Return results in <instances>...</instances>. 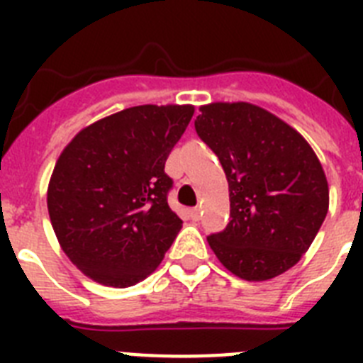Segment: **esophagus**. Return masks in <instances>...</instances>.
Instances as JSON below:
<instances>
[{
  "label": "esophagus",
  "mask_w": 363,
  "mask_h": 363,
  "mask_svg": "<svg viewBox=\"0 0 363 363\" xmlns=\"http://www.w3.org/2000/svg\"><path fill=\"white\" fill-rule=\"evenodd\" d=\"M189 214H191V218L194 221H198L201 218V207H194V209L189 211Z\"/></svg>",
  "instance_id": "34e87169"
}]
</instances>
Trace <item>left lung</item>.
<instances>
[{
	"label": "left lung",
	"instance_id": "left-lung-1",
	"mask_svg": "<svg viewBox=\"0 0 363 363\" xmlns=\"http://www.w3.org/2000/svg\"><path fill=\"white\" fill-rule=\"evenodd\" d=\"M194 129L229 182L230 220L207 236L223 267L249 281L298 264L329 209L318 158L293 127L251 104H211Z\"/></svg>",
	"mask_w": 363,
	"mask_h": 363
}]
</instances>
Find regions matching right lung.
I'll return each instance as SVG.
<instances>
[{
	"mask_svg": "<svg viewBox=\"0 0 363 363\" xmlns=\"http://www.w3.org/2000/svg\"><path fill=\"white\" fill-rule=\"evenodd\" d=\"M191 105H140L89 125L57 158L47 192L57 242L83 274L130 287L162 264L184 221L165 162Z\"/></svg>",
	"mask_w": 363,
	"mask_h": 363,
	"instance_id": "add662e5",
	"label": "right lung"
}]
</instances>
